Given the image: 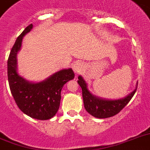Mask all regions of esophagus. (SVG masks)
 Instances as JSON below:
<instances>
[{"label": "esophagus", "instance_id": "1", "mask_svg": "<svg viewBox=\"0 0 150 150\" xmlns=\"http://www.w3.org/2000/svg\"><path fill=\"white\" fill-rule=\"evenodd\" d=\"M85 66L84 64L81 62V61H77V62H75L72 66V69L73 71H75V73L76 74H79L82 71V70L84 69Z\"/></svg>", "mask_w": 150, "mask_h": 150}]
</instances>
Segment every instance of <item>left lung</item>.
<instances>
[{"label": "left lung", "instance_id": "obj_1", "mask_svg": "<svg viewBox=\"0 0 150 150\" xmlns=\"http://www.w3.org/2000/svg\"><path fill=\"white\" fill-rule=\"evenodd\" d=\"M78 83L82 88L85 109L92 116L97 118H107L116 115L128 104L137 89L136 87L131 93L117 100H107L94 96L88 89V85L82 75L78 77Z\"/></svg>", "mask_w": 150, "mask_h": 150}]
</instances>
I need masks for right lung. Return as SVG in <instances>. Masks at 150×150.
I'll list each match as a JSON object with an SVG mask.
<instances>
[{
  "label": "right lung",
  "instance_id": "obj_1",
  "mask_svg": "<svg viewBox=\"0 0 150 150\" xmlns=\"http://www.w3.org/2000/svg\"><path fill=\"white\" fill-rule=\"evenodd\" d=\"M33 24L27 26L17 38L8 60V79L11 93L18 107L24 114L37 120H48L57 114L61 103L64 85L73 79L71 68L62 69L39 82H29L18 75L17 54L23 37L31 31Z\"/></svg>",
  "mask_w": 150,
  "mask_h": 150
}]
</instances>
